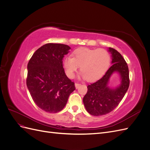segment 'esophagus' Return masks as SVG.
I'll return each mask as SVG.
<instances>
[{
  "instance_id": "34e87169",
  "label": "esophagus",
  "mask_w": 150,
  "mask_h": 150,
  "mask_svg": "<svg viewBox=\"0 0 150 150\" xmlns=\"http://www.w3.org/2000/svg\"><path fill=\"white\" fill-rule=\"evenodd\" d=\"M80 86H81V84H79V83H75V87H76V89H78Z\"/></svg>"
}]
</instances>
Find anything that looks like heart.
Listing matches in <instances>:
<instances>
[{
  "mask_svg": "<svg viewBox=\"0 0 150 150\" xmlns=\"http://www.w3.org/2000/svg\"><path fill=\"white\" fill-rule=\"evenodd\" d=\"M72 56H66L63 60L66 73L69 78H73L81 66V78L94 81L104 74L110 64V54L104 49L81 47L76 49Z\"/></svg>",
  "mask_w": 150,
  "mask_h": 150,
  "instance_id": "1",
  "label": "heart"
}]
</instances>
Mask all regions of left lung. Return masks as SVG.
Segmentation results:
<instances>
[{
  "instance_id": "8db88e82",
  "label": "left lung",
  "mask_w": 150,
  "mask_h": 150,
  "mask_svg": "<svg viewBox=\"0 0 150 150\" xmlns=\"http://www.w3.org/2000/svg\"><path fill=\"white\" fill-rule=\"evenodd\" d=\"M111 54V66L102 78L88 86V92L83 98L86 111L93 116H102L111 112L123 98L129 85V69L121 54L115 49L109 47ZM117 73L120 84L111 88L108 84L111 76Z\"/></svg>"
}]
</instances>
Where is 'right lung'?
Here are the masks:
<instances>
[{
    "label": "right lung",
    "mask_w": 150,
    "mask_h": 150,
    "mask_svg": "<svg viewBox=\"0 0 150 150\" xmlns=\"http://www.w3.org/2000/svg\"><path fill=\"white\" fill-rule=\"evenodd\" d=\"M70 49L66 44H46L29 61L27 86L36 105L44 111H61L76 89L63 67V58Z\"/></svg>",
    "instance_id": "right-lung-1"
}]
</instances>
